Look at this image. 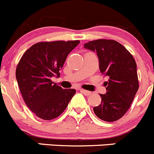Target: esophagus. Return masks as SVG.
<instances>
[{
    "instance_id": "1",
    "label": "esophagus",
    "mask_w": 154,
    "mask_h": 154,
    "mask_svg": "<svg viewBox=\"0 0 154 154\" xmlns=\"http://www.w3.org/2000/svg\"><path fill=\"white\" fill-rule=\"evenodd\" d=\"M80 91L82 92V93H84V94L85 95V96H90V95H91V92L90 91H88V90H83V89H80Z\"/></svg>"
}]
</instances>
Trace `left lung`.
I'll use <instances>...</instances> for the list:
<instances>
[{"label":"left lung","mask_w":154,"mask_h":154,"mask_svg":"<svg viewBox=\"0 0 154 154\" xmlns=\"http://www.w3.org/2000/svg\"><path fill=\"white\" fill-rule=\"evenodd\" d=\"M97 55L101 74L108 78L101 102L93 107L95 114L105 122H115L126 113L139 89L137 67L134 57L121 44L113 40L90 42L84 45Z\"/></svg>","instance_id":"8db88e82"}]
</instances>
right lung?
I'll return each mask as SVG.
<instances>
[{
	"instance_id": "add662e5",
	"label": "right lung",
	"mask_w": 154,
	"mask_h": 154,
	"mask_svg": "<svg viewBox=\"0 0 154 154\" xmlns=\"http://www.w3.org/2000/svg\"><path fill=\"white\" fill-rule=\"evenodd\" d=\"M79 43H37L20 58L15 72L19 89L27 107L39 118L51 120L59 116L75 93V89H63L51 79L60 76L66 57Z\"/></svg>"
}]
</instances>
